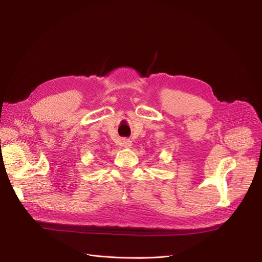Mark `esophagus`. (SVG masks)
<instances>
[{
    "label": "esophagus",
    "mask_w": 262,
    "mask_h": 262,
    "mask_svg": "<svg viewBox=\"0 0 262 262\" xmlns=\"http://www.w3.org/2000/svg\"><path fill=\"white\" fill-rule=\"evenodd\" d=\"M122 145L124 147H130L132 145V141L130 139H123L122 140Z\"/></svg>",
    "instance_id": "1"
}]
</instances>
